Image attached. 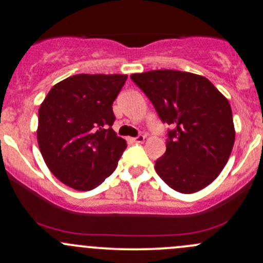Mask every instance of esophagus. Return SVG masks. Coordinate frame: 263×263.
<instances>
[{"label":"esophagus","instance_id":"1","mask_svg":"<svg viewBox=\"0 0 263 263\" xmlns=\"http://www.w3.org/2000/svg\"><path fill=\"white\" fill-rule=\"evenodd\" d=\"M134 142H144L145 141V136L144 135H139L137 137H134V139H131Z\"/></svg>","mask_w":263,"mask_h":263}]
</instances>
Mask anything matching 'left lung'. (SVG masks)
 <instances>
[{
    "label": "left lung",
    "mask_w": 263,
    "mask_h": 263,
    "mask_svg": "<svg viewBox=\"0 0 263 263\" xmlns=\"http://www.w3.org/2000/svg\"><path fill=\"white\" fill-rule=\"evenodd\" d=\"M153 103L163 123L171 124L166 151L155 171L174 191L193 193L216 179L235 140L227 98L203 76L176 70L131 75Z\"/></svg>",
    "instance_id": "8db88e82"
}]
</instances>
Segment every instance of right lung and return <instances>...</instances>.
<instances>
[{
    "label": "right lung",
    "mask_w": 263,
    "mask_h": 263,
    "mask_svg": "<svg viewBox=\"0 0 263 263\" xmlns=\"http://www.w3.org/2000/svg\"><path fill=\"white\" fill-rule=\"evenodd\" d=\"M127 75H80L50 89L38 113V145L55 178L90 191L117 168L127 147L112 126L113 102Z\"/></svg>",
    "instance_id": "obj_1"
}]
</instances>
